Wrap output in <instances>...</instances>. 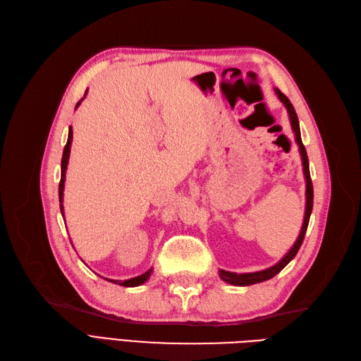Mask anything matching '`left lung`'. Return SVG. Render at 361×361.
<instances>
[{
  "instance_id": "obj_1",
  "label": "left lung",
  "mask_w": 361,
  "mask_h": 361,
  "mask_svg": "<svg viewBox=\"0 0 361 361\" xmlns=\"http://www.w3.org/2000/svg\"><path fill=\"white\" fill-rule=\"evenodd\" d=\"M276 93L279 96V99L285 104V106L288 108V113H289V118H290V126L295 133V140H297V145L300 147V155H301V161H302V171H304V178H305V212H304V223L301 227V232L297 238V241L292 245V248L288 251V255L283 257L280 262L274 267L267 268L264 271H256V272H245V274H236V272H228L224 269H220V277L221 280H224L226 283H231L233 286H250V285H256V283L260 281H265L274 277L276 274L285 268L289 262L297 256L298 250L304 241V235L305 231H307V226H309V220H310V214L313 209V185H312V179H310V170H309V158H307V152H305V147L301 141V133H300V122H298V117L297 113L293 110V105L290 104V101L288 97L283 94L279 89H276Z\"/></svg>"
}]
</instances>
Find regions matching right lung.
<instances>
[{
    "label": "right lung",
    "instance_id": "right-lung-1",
    "mask_svg": "<svg viewBox=\"0 0 361 361\" xmlns=\"http://www.w3.org/2000/svg\"><path fill=\"white\" fill-rule=\"evenodd\" d=\"M87 94V90L84 93V97ZM82 97V99H84ZM81 99V101H82ZM81 101L76 104V108H78V105L81 104ZM71 145H72V126H69V135H68V143L66 146H64V150H63V158H61V179H60V185H59V199H60V211H61V215L64 216V212H63V191H64V179H66V169H68V162H69V155H71ZM152 274V269L146 271L145 274H141L138 277H134V279H129V280H111V279H105L108 281L114 283V285H120V286H125V288H134V286H140L143 285L145 281L149 280Z\"/></svg>",
    "mask_w": 361,
    "mask_h": 361
}]
</instances>
